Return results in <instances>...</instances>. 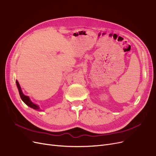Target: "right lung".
Listing matches in <instances>:
<instances>
[{
  "instance_id": "right-lung-1",
  "label": "right lung",
  "mask_w": 156,
  "mask_h": 156,
  "mask_svg": "<svg viewBox=\"0 0 156 156\" xmlns=\"http://www.w3.org/2000/svg\"><path fill=\"white\" fill-rule=\"evenodd\" d=\"M16 85H17V87L18 89V91H19V94H20V98H21V99H22V101H23V102L27 105L29 106H30V108H33V109H35V110H39V106H37V105H35L34 104L32 101L30 100L28 96H25V95L23 94L22 90H21V87H20V84L18 82V81L16 80Z\"/></svg>"
}]
</instances>
